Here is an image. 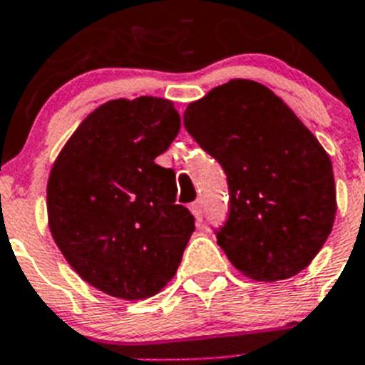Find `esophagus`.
Returning <instances> with one entry per match:
<instances>
[{"label":"esophagus","instance_id":"34e87169","mask_svg":"<svg viewBox=\"0 0 365 365\" xmlns=\"http://www.w3.org/2000/svg\"><path fill=\"white\" fill-rule=\"evenodd\" d=\"M191 211H192V215H195L196 222H202V218H204V204H202V200L192 202Z\"/></svg>","mask_w":365,"mask_h":365}]
</instances>
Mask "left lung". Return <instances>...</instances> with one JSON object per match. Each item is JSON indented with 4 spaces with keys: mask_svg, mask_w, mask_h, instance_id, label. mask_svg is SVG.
I'll return each mask as SVG.
<instances>
[{
    "mask_svg": "<svg viewBox=\"0 0 365 365\" xmlns=\"http://www.w3.org/2000/svg\"><path fill=\"white\" fill-rule=\"evenodd\" d=\"M183 125L227 176L230 215L215 233L231 264L268 283L305 270L336 215L331 158L314 134L274 91L244 78L189 104Z\"/></svg>",
    "mask_w": 365,
    "mask_h": 365,
    "instance_id": "8db88e82",
    "label": "left lung"
}]
</instances>
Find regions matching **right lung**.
<instances>
[{
  "mask_svg": "<svg viewBox=\"0 0 365 365\" xmlns=\"http://www.w3.org/2000/svg\"><path fill=\"white\" fill-rule=\"evenodd\" d=\"M178 132L170 101H110L81 123L51 169V235L73 270L108 296H154L182 262L195 217L176 204L174 170L154 161Z\"/></svg>",
  "mask_w": 365,
  "mask_h": 365,
  "instance_id": "obj_1",
  "label": "right lung"
}]
</instances>
